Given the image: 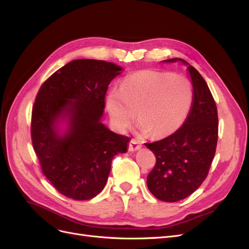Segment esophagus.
<instances>
[{"mask_svg": "<svg viewBox=\"0 0 249 249\" xmlns=\"http://www.w3.org/2000/svg\"><path fill=\"white\" fill-rule=\"evenodd\" d=\"M142 147V145H141V143L139 142V141H137V140H135V139H132L131 141H130V144H129V150L130 152H136V150H138V149H140Z\"/></svg>", "mask_w": 249, "mask_h": 249, "instance_id": "esophagus-1", "label": "esophagus"}]
</instances>
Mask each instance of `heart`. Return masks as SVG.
<instances>
[{
	"label": "heart",
	"instance_id": "1",
	"mask_svg": "<svg viewBox=\"0 0 249 249\" xmlns=\"http://www.w3.org/2000/svg\"><path fill=\"white\" fill-rule=\"evenodd\" d=\"M193 102L191 83L167 71H140L124 79L122 87L107 94L106 106L119 130H125L137 115L143 134L165 137L178 131Z\"/></svg>",
	"mask_w": 249,
	"mask_h": 249
}]
</instances>
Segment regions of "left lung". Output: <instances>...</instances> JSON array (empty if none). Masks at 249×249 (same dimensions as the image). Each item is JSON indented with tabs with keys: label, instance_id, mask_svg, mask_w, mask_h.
Instances as JSON below:
<instances>
[{
	"label": "left lung",
	"instance_id": "left-lung-1",
	"mask_svg": "<svg viewBox=\"0 0 249 249\" xmlns=\"http://www.w3.org/2000/svg\"><path fill=\"white\" fill-rule=\"evenodd\" d=\"M187 65L193 86V102L184 124L170 136L145 143L156 156L146 184L155 197L166 202L182 200L196 191L207 178L218 139V115L213 95L201 74L185 60L164 62Z\"/></svg>",
	"mask_w": 249,
	"mask_h": 249
}]
</instances>
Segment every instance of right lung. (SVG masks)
<instances>
[{
	"mask_svg": "<svg viewBox=\"0 0 249 249\" xmlns=\"http://www.w3.org/2000/svg\"><path fill=\"white\" fill-rule=\"evenodd\" d=\"M123 67L78 59L41 85L32 110L31 137L43 175L64 196L87 200L107 183L113 157L126 153L130 138L102 122L110 82Z\"/></svg>",
	"mask_w": 249,
	"mask_h": 249,
	"instance_id": "obj_1",
	"label": "right lung"
}]
</instances>
